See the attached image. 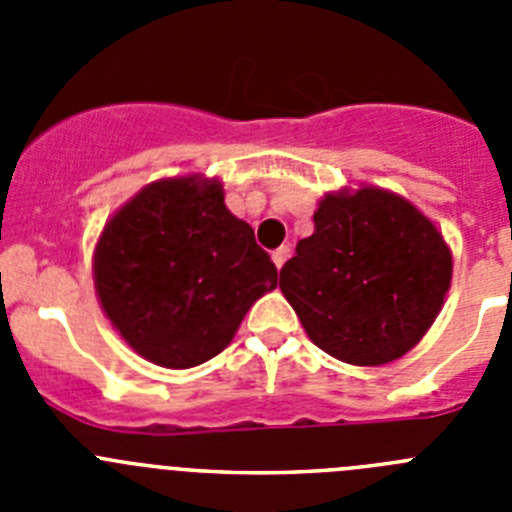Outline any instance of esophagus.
Listing matches in <instances>:
<instances>
[{"label": "esophagus", "instance_id": "obj_1", "mask_svg": "<svg viewBox=\"0 0 512 512\" xmlns=\"http://www.w3.org/2000/svg\"><path fill=\"white\" fill-rule=\"evenodd\" d=\"M271 259H274V264H277V269H282L284 261L289 259V246H279L277 251L271 253Z\"/></svg>", "mask_w": 512, "mask_h": 512}]
</instances>
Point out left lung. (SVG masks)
<instances>
[{
	"mask_svg": "<svg viewBox=\"0 0 512 512\" xmlns=\"http://www.w3.org/2000/svg\"><path fill=\"white\" fill-rule=\"evenodd\" d=\"M315 230L279 271L310 341L333 359L382 366L428 333L451 287V248L400 194L361 184L320 200Z\"/></svg>",
	"mask_w": 512,
	"mask_h": 512,
	"instance_id": "8db88e82",
	"label": "left lung"
}]
</instances>
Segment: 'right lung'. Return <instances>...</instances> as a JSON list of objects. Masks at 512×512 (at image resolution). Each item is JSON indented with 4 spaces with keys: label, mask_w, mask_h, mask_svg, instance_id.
<instances>
[{
    "label": "right lung",
    "mask_w": 512,
    "mask_h": 512,
    "mask_svg": "<svg viewBox=\"0 0 512 512\" xmlns=\"http://www.w3.org/2000/svg\"><path fill=\"white\" fill-rule=\"evenodd\" d=\"M92 274L122 341L166 369L220 354L277 287L253 228L225 207L223 182L202 174L158 179L130 197L99 233Z\"/></svg>",
    "instance_id": "add662e5"
}]
</instances>
